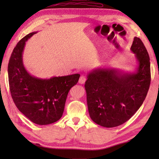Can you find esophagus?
<instances>
[{
	"label": "esophagus",
	"instance_id": "1",
	"mask_svg": "<svg viewBox=\"0 0 159 159\" xmlns=\"http://www.w3.org/2000/svg\"><path fill=\"white\" fill-rule=\"evenodd\" d=\"M85 81H86V77L85 76H83V75L80 76L79 80V83L80 84H84L85 83Z\"/></svg>",
	"mask_w": 159,
	"mask_h": 159
}]
</instances>
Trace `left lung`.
I'll return each instance as SVG.
<instances>
[{
    "mask_svg": "<svg viewBox=\"0 0 159 159\" xmlns=\"http://www.w3.org/2000/svg\"><path fill=\"white\" fill-rule=\"evenodd\" d=\"M130 50L138 62L135 72L96 68L87 74L85 88L89 114L100 126L113 128L125 123L139 109L147 96L151 80L149 55L137 37Z\"/></svg>",
    "mask_w": 159,
    "mask_h": 159,
    "instance_id": "8db88e82",
    "label": "left lung"
}]
</instances>
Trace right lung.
I'll return each instance as SVG.
<instances>
[{
    "instance_id": "right-lung-1",
    "label": "right lung",
    "mask_w": 159,
    "mask_h": 159,
    "mask_svg": "<svg viewBox=\"0 0 159 159\" xmlns=\"http://www.w3.org/2000/svg\"><path fill=\"white\" fill-rule=\"evenodd\" d=\"M37 32L26 35L17 43L8 64L10 92L18 110L39 125L55 122L61 117L70 89L80 74L55 76L48 79L31 75L25 69L22 53L26 42Z\"/></svg>"
}]
</instances>
